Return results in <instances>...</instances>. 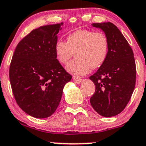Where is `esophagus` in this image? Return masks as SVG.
<instances>
[{
    "mask_svg": "<svg viewBox=\"0 0 146 146\" xmlns=\"http://www.w3.org/2000/svg\"><path fill=\"white\" fill-rule=\"evenodd\" d=\"M73 81H74L75 83H80V82L82 81L81 77H80V76H73Z\"/></svg>",
    "mask_w": 146,
    "mask_h": 146,
    "instance_id": "esophagus-1",
    "label": "esophagus"
}]
</instances>
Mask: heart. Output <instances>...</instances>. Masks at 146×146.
Segmentation results:
<instances>
[{
	"label": "heart",
	"instance_id": "1",
	"mask_svg": "<svg viewBox=\"0 0 146 146\" xmlns=\"http://www.w3.org/2000/svg\"><path fill=\"white\" fill-rule=\"evenodd\" d=\"M59 63L66 65L75 55L76 58L68 63V72L73 75H86L90 68L100 67L109 53V40L103 32L88 29L77 30L67 36V40H58L54 46Z\"/></svg>",
	"mask_w": 146,
	"mask_h": 146
}]
</instances>
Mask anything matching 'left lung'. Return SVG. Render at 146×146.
Segmentation results:
<instances>
[{"label": "left lung", "mask_w": 146, "mask_h": 146, "mask_svg": "<svg viewBox=\"0 0 146 146\" xmlns=\"http://www.w3.org/2000/svg\"><path fill=\"white\" fill-rule=\"evenodd\" d=\"M100 28L109 40L106 62L89 78L96 86L90 102L95 111L104 117L122 112L133 93L136 68L133 52L126 39L113 23H93Z\"/></svg>", "instance_id": "1"}]
</instances>
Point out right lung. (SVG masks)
Wrapping results in <instances>:
<instances>
[{"mask_svg":"<svg viewBox=\"0 0 146 146\" xmlns=\"http://www.w3.org/2000/svg\"><path fill=\"white\" fill-rule=\"evenodd\" d=\"M63 23L34 29L18 43L11 60L9 78L17 104L36 118L50 116L72 76L57 60L54 46Z\"/></svg>","mask_w":146,"mask_h":146,"instance_id":"obj_1","label":"right lung"}]
</instances>
